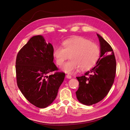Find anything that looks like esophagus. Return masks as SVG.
Masks as SVG:
<instances>
[{
  "mask_svg": "<svg viewBox=\"0 0 130 130\" xmlns=\"http://www.w3.org/2000/svg\"><path fill=\"white\" fill-rule=\"evenodd\" d=\"M66 77L67 78H69V79H70V78H72V76L71 75H67Z\"/></svg>",
  "mask_w": 130,
  "mask_h": 130,
  "instance_id": "1",
  "label": "esophagus"
}]
</instances>
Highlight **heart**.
<instances>
[{
  "mask_svg": "<svg viewBox=\"0 0 130 130\" xmlns=\"http://www.w3.org/2000/svg\"><path fill=\"white\" fill-rule=\"evenodd\" d=\"M63 47L59 46L55 48L54 57L56 63L61 66L69 58L71 60L62 66V70L67 73L72 74L81 69L87 70L95 65L100 56L98 45L81 37L66 40Z\"/></svg>",
  "mask_w": 130,
  "mask_h": 130,
  "instance_id": "1",
  "label": "heart"
}]
</instances>
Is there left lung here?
<instances>
[{
	"label": "left lung",
	"mask_w": 130,
	"mask_h": 130,
	"mask_svg": "<svg viewBox=\"0 0 130 130\" xmlns=\"http://www.w3.org/2000/svg\"><path fill=\"white\" fill-rule=\"evenodd\" d=\"M96 35L100 42V55L96 66L85 75L76 77L79 82L76 98L80 103L88 106L98 103L107 95L116 73V61L112 47L100 35Z\"/></svg>",
	"instance_id": "1"
}]
</instances>
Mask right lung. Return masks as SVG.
Wrapping results in <instances>:
<instances>
[{
    "instance_id": "obj_1",
    "label": "right lung",
    "mask_w": 130,
    "mask_h": 130,
    "mask_svg": "<svg viewBox=\"0 0 130 130\" xmlns=\"http://www.w3.org/2000/svg\"><path fill=\"white\" fill-rule=\"evenodd\" d=\"M54 48L42 35L31 37L18 52L17 82L23 95L38 108L48 107L56 99L65 77L63 72L48 74L58 68L53 62Z\"/></svg>"
}]
</instances>
